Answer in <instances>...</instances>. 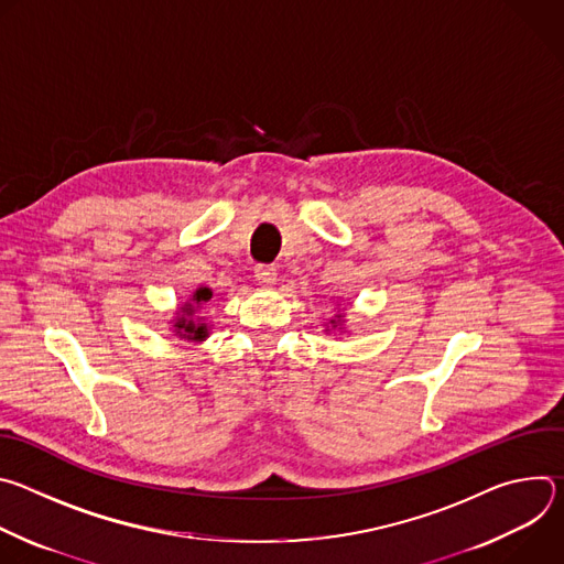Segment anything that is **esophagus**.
<instances>
[{"label":"esophagus","mask_w":564,"mask_h":564,"mask_svg":"<svg viewBox=\"0 0 564 564\" xmlns=\"http://www.w3.org/2000/svg\"><path fill=\"white\" fill-rule=\"evenodd\" d=\"M254 274H257V281L261 285H272L276 283V268L274 265H268V263H259L254 268Z\"/></svg>","instance_id":"34e87169"}]
</instances>
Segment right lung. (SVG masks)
Instances as JSON below:
<instances>
[{
  "mask_svg": "<svg viewBox=\"0 0 564 564\" xmlns=\"http://www.w3.org/2000/svg\"><path fill=\"white\" fill-rule=\"evenodd\" d=\"M212 299V290L209 288H200V290H196V294H194V303H205V301H209ZM183 312H185V316H181L178 321H176V330H178V335L183 337V339H189V341H203L205 337H207V326L205 324H196L194 318H187V316H192V312H194V305H185L183 307Z\"/></svg>",
  "mask_w": 564,
  "mask_h": 564,
  "instance_id": "1",
  "label": "right lung"
}]
</instances>
